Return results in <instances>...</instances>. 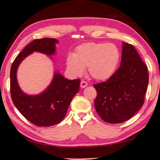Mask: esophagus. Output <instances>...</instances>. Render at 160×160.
<instances>
[{
	"instance_id": "34e87169",
	"label": "esophagus",
	"mask_w": 160,
	"mask_h": 160,
	"mask_svg": "<svg viewBox=\"0 0 160 160\" xmlns=\"http://www.w3.org/2000/svg\"><path fill=\"white\" fill-rule=\"evenodd\" d=\"M88 82H86V81H85V80H82L80 82V87H81V88H86L87 86H88Z\"/></svg>"
}]
</instances>
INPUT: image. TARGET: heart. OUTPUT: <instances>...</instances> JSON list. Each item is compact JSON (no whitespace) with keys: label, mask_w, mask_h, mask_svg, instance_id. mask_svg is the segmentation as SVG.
Here are the masks:
<instances>
[{"label":"heart","mask_w":160,"mask_h":160,"mask_svg":"<svg viewBox=\"0 0 160 160\" xmlns=\"http://www.w3.org/2000/svg\"><path fill=\"white\" fill-rule=\"evenodd\" d=\"M119 59L120 53L115 44L89 42L78 46L67 57L66 65L75 75H81L88 67L93 78L105 80L114 73Z\"/></svg>","instance_id":"obj_1"}]
</instances>
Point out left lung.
<instances>
[{
  "label": "left lung",
  "mask_w": 160,
  "mask_h": 160,
  "mask_svg": "<svg viewBox=\"0 0 160 160\" xmlns=\"http://www.w3.org/2000/svg\"><path fill=\"white\" fill-rule=\"evenodd\" d=\"M121 66L107 81L94 84V107L103 121L120 123L132 117L144 104L148 67L132 44L123 42Z\"/></svg>",
  "instance_id": "left-lung-1"
}]
</instances>
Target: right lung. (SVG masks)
I'll return each mask as SVG.
<instances>
[{
    "label": "right lung",
    "mask_w": 160,
    "mask_h": 160,
    "mask_svg": "<svg viewBox=\"0 0 160 160\" xmlns=\"http://www.w3.org/2000/svg\"><path fill=\"white\" fill-rule=\"evenodd\" d=\"M56 43L58 41L53 38L34 39L18 54L10 69V94L13 104L24 117L37 126L47 127L60 123L80 89V79L68 80L58 72H55L47 90L38 95H28L18 86L16 72L21 61L33 51L52 55Z\"/></svg>",
    "instance_id": "1"
}]
</instances>
